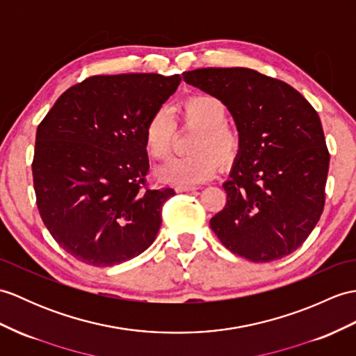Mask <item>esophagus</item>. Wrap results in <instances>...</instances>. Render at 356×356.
<instances>
[{
  "label": "esophagus",
  "instance_id": "1",
  "mask_svg": "<svg viewBox=\"0 0 356 356\" xmlns=\"http://www.w3.org/2000/svg\"><path fill=\"white\" fill-rule=\"evenodd\" d=\"M197 186H177L176 191L177 193H191V191H195Z\"/></svg>",
  "mask_w": 356,
  "mask_h": 356
}]
</instances>
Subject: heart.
Masks as SVG:
<instances>
[{
	"label": "heart",
	"mask_w": 356,
	"mask_h": 356,
	"mask_svg": "<svg viewBox=\"0 0 356 356\" xmlns=\"http://www.w3.org/2000/svg\"><path fill=\"white\" fill-rule=\"evenodd\" d=\"M179 121L195 127L189 152L193 154L168 162L159 170L163 181L177 186H191L211 179L218 167H229L241 153L239 130L227 122L229 111L220 97L195 94L177 106ZM176 122L171 113L161 107L147 120L144 127L145 150L154 161H167L171 154Z\"/></svg>",
	"instance_id": "heart-1"
}]
</instances>
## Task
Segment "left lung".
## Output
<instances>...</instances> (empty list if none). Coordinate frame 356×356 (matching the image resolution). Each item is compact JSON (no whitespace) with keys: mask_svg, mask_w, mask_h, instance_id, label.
Listing matches in <instances>:
<instances>
[{"mask_svg":"<svg viewBox=\"0 0 356 356\" xmlns=\"http://www.w3.org/2000/svg\"><path fill=\"white\" fill-rule=\"evenodd\" d=\"M184 80L220 97L243 139L211 229L252 262L293 253L325 208L329 152L318 113L293 86L250 68H200Z\"/></svg>","mask_w":356,"mask_h":356,"instance_id":"8db88e82","label":"left lung"}]
</instances>
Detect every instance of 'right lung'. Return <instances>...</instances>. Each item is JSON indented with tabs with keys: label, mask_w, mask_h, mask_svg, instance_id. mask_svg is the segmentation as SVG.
<instances>
[{
	"label": "right lung",
	"mask_w": 356,
	"mask_h": 356,
	"mask_svg": "<svg viewBox=\"0 0 356 356\" xmlns=\"http://www.w3.org/2000/svg\"><path fill=\"white\" fill-rule=\"evenodd\" d=\"M181 77L92 76L40 121L31 171L48 232L77 261L112 267L147 250L175 189L147 184L144 127Z\"/></svg>",
	"instance_id": "1"
}]
</instances>
